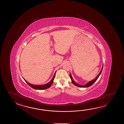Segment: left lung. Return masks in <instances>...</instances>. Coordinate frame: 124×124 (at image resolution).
I'll return each instance as SVG.
<instances>
[{
    "label": "left lung",
    "instance_id": "1",
    "mask_svg": "<svg viewBox=\"0 0 124 124\" xmlns=\"http://www.w3.org/2000/svg\"><path fill=\"white\" fill-rule=\"evenodd\" d=\"M102 69H103V67H102L100 72L99 73V74H98V76H97V77L95 78V79L93 80L92 81H90V82H88L87 83H86V84L85 85H79L77 84L74 81V80L72 78V76H71V74H70V78H71V81H72V83L74 84V85H76L77 86H78V87H83V88L90 87L91 85H92L97 81V80L98 79V78H99V77L100 75L101 74V72H102Z\"/></svg>",
    "mask_w": 124,
    "mask_h": 124
}]
</instances>
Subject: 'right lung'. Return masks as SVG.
Here are the masks:
<instances>
[{
  "label": "right lung",
  "instance_id": "1",
  "mask_svg": "<svg viewBox=\"0 0 124 124\" xmlns=\"http://www.w3.org/2000/svg\"><path fill=\"white\" fill-rule=\"evenodd\" d=\"M55 73L54 74L52 79H51V80L50 81V82H49V83H47V84H46L42 85H34L30 84L28 82H27L26 80H25L24 79V80L27 83V84L29 85V86H30L33 89H35V90H45V89H46L47 88H49V87H50V86L51 85L53 84V82H54V77H55Z\"/></svg>",
  "mask_w": 124,
  "mask_h": 124
}]
</instances>
